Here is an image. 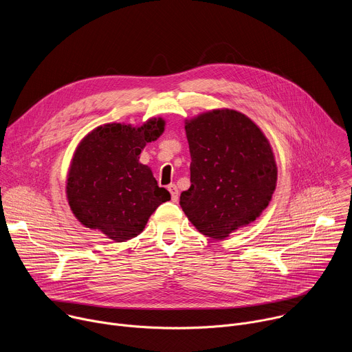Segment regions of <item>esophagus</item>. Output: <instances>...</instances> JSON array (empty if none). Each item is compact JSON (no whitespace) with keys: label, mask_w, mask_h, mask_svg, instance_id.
<instances>
[{"label":"esophagus","mask_w":352,"mask_h":352,"mask_svg":"<svg viewBox=\"0 0 352 352\" xmlns=\"http://www.w3.org/2000/svg\"><path fill=\"white\" fill-rule=\"evenodd\" d=\"M168 190H170V193H171L173 202H178L179 195H178V188H177V185H175V184H170V185H168Z\"/></svg>","instance_id":"34e87169"}]
</instances>
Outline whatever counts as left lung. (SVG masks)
<instances>
[{"label": "left lung", "instance_id": "left-lung-1", "mask_svg": "<svg viewBox=\"0 0 352 352\" xmlns=\"http://www.w3.org/2000/svg\"><path fill=\"white\" fill-rule=\"evenodd\" d=\"M190 186L179 197L189 221L214 239L256 220L277 182L272 147L258 125L235 110H213L185 122Z\"/></svg>", "mask_w": 352, "mask_h": 352}]
</instances>
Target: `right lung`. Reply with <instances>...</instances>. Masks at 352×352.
Returning <instances> with one entry per match:
<instances>
[{
	"mask_svg": "<svg viewBox=\"0 0 352 352\" xmlns=\"http://www.w3.org/2000/svg\"><path fill=\"white\" fill-rule=\"evenodd\" d=\"M164 131L153 118L139 128L106 124L79 143L67 179V197L75 217L116 242L140 234L170 192L157 185L147 166L139 163L146 143Z\"/></svg>",
	"mask_w": 352,
	"mask_h": 352,
	"instance_id": "right-lung-1",
	"label": "right lung"
}]
</instances>
